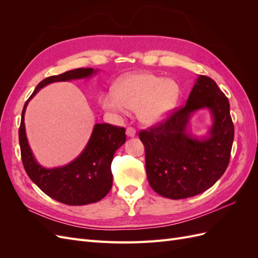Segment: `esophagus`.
Wrapping results in <instances>:
<instances>
[{
  "mask_svg": "<svg viewBox=\"0 0 258 258\" xmlns=\"http://www.w3.org/2000/svg\"><path fill=\"white\" fill-rule=\"evenodd\" d=\"M126 135L129 138H134L136 136V129L132 128V127H128L126 130Z\"/></svg>",
  "mask_w": 258,
  "mask_h": 258,
  "instance_id": "obj_1",
  "label": "esophagus"
}]
</instances>
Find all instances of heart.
Here are the masks:
<instances>
[{
	"label": "heart",
	"instance_id": "heart-1",
	"mask_svg": "<svg viewBox=\"0 0 258 258\" xmlns=\"http://www.w3.org/2000/svg\"><path fill=\"white\" fill-rule=\"evenodd\" d=\"M179 97L175 81L150 73L132 74L118 83L116 92L107 91L101 97V104L107 111L126 114L137 111L145 124H156L173 111Z\"/></svg>",
	"mask_w": 258,
	"mask_h": 258
}]
</instances>
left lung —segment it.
I'll list each match as a JSON object with an SVG mask.
<instances>
[{"mask_svg":"<svg viewBox=\"0 0 258 258\" xmlns=\"http://www.w3.org/2000/svg\"><path fill=\"white\" fill-rule=\"evenodd\" d=\"M202 108L210 111L213 126L197 138L186 129L192 114ZM233 136L228 99L212 79L199 75L184 106L140 132L148 183L160 196L174 200L206 191L227 169Z\"/></svg>","mask_w":258,"mask_h":258,"instance_id":"obj_1","label":"left lung"}]
</instances>
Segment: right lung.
Masks as SVG:
<instances>
[{"label": "right lung", "instance_id": "right-lung-1", "mask_svg": "<svg viewBox=\"0 0 258 258\" xmlns=\"http://www.w3.org/2000/svg\"><path fill=\"white\" fill-rule=\"evenodd\" d=\"M97 72L98 70L92 68H81L47 77L36 86L21 114L19 144L21 160L27 174L47 196L69 206L98 202L111 190L113 184L111 165L115 152L126 142V130L110 123H96L87 145L79 157L63 167L47 169L36 161L31 151L26 135L25 113L29 101L45 86L56 82L88 79Z\"/></svg>", "mask_w": 258, "mask_h": 258}]
</instances>
